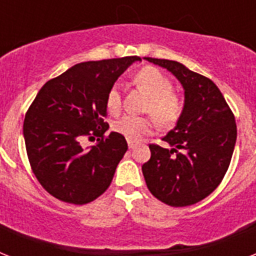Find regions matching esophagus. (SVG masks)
I'll return each mask as SVG.
<instances>
[{"label": "esophagus", "instance_id": "1", "mask_svg": "<svg viewBox=\"0 0 256 256\" xmlns=\"http://www.w3.org/2000/svg\"><path fill=\"white\" fill-rule=\"evenodd\" d=\"M128 148H136V142H132V140H128Z\"/></svg>", "mask_w": 256, "mask_h": 256}]
</instances>
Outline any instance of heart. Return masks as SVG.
Segmentation results:
<instances>
[{"mask_svg":"<svg viewBox=\"0 0 256 256\" xmlns=\"http://www.w3.org/2000/svg\"><path fill=\"white\" fill-rule=\"evenodd\" d=\"M134 84L150 98L146 104V112L152 114L160 124H171L178 120L182 112V100L172 92V84L160 70L148 66L136 72ZM106 106L110 112H118L120 108V88L114 86L108 90ZM154 122L148 118L126 116L114 124V130L128 140H140L150 134Z\"/></svg>","mask_w":256,"mask_h":256,"instance_id":"1","label":"heart"}]
</instances>
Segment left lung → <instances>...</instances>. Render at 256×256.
I'll list each match as a JSON object with an SVG mask.
<instances>
[{"label":"left lung","mask_w":256,"mask_h":256,"mask_svg":"<svg viewBox=\"0 0 256 256\" xmlns=\"http://www.w3.org/2000/svg\"><path fill=\"white\" fill-rule=\"evenodd\" d=\"M168 69L182 85L183 108L162 138L170 148L150 144L142 166L148 190L172 207L190 206L210 195L226 174L236 142V124L224 96L208 78L170 60L144 57Z\"/></svg>","instance_id":"1"}]
</instances>
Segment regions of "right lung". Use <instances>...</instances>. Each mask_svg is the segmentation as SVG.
<instances>
[{
	"mask_svg": "<svg viewBox=\"0 0 256 256\" xmlns=\"http://www.w3.org/2000/svg\"><path fill=\"white\" fill-rule=\"evenodd\" d=\"M140 57L81 62L50 80L38 92L24 120L30 166L49 194L62 202L85 204L108 190L128 150L108 124L106 96L124 70ZM102 138L82 148L84 136Z\"/></svg>",
	"mask_w": 256,
	"mask_h": 256,
	"instance_id": "add662e5",
	"label": "right lung"
}]
</instances>
